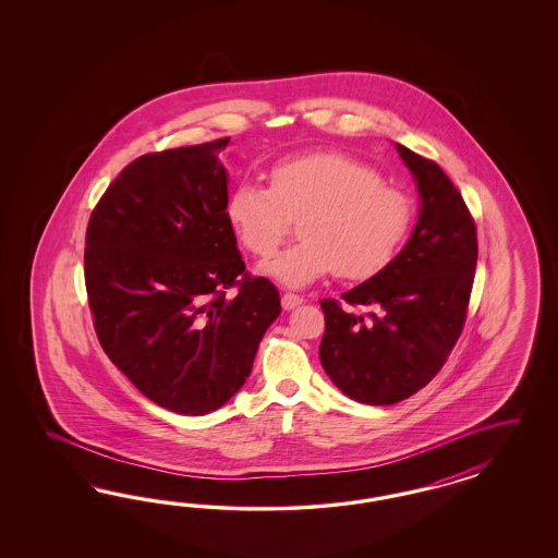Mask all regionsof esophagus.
Returning a JSON list of instances; mask_svg holds the SVG:
<instances>
[{"instance_id":"34e87169","label":"esophagus","mask_w":558,"mask_h":558,"mask_svg":"<svg viewBox=\"0 0 558 558\" xmlns=\"http://www.w3.org/2000/svg\"><path fill=\"white\" fill-rule=\"evenodd\" d=\"M301 303H303V296H299V294H294V292H284V294H282V306H284L287 311L299 306Z\"/></svg>"}]
</instances>
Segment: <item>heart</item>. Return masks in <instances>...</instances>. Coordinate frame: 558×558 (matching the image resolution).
<instances>
[{"label": "heart", "mask_w": 558, "mask_h": 558, "mask_svg": "<svg viewBox=\"0 0 558 558\" xmlns=\"http://www.w3.org/2000/svg\"><path fill=\"white\" fill-rule=\"evenodd\" d=\"M270 186L239 182L225 215L247 254L270 257L299 219L301 241L276 255L266 271L304 287L336 270L366 280L385 270L413 225V201L383 175L339 151H313L276 161Z\"/></svg>", "instance_id": "1"}]
</instances>
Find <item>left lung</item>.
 Instances as JSON below:
<instances>
[{
  "instance_id": "8db88e82",
  "label": "left lung",
  "mask_w": 558,
  "mask_h": 558,
  "mask_svg": "<svg viewBox=\"0 0 558 558\" xmlns=\"http://www.w3.org/2000/svg\"><path fill=\"white\" fill-rule=\"evenodd\" d=\"M422 196L403 252L364 284L323 299L319 357L350 399L392 405L423 389L454 350L473 290L476 225L436 161L397 143Z\"/></svg>"
}]
</instances>
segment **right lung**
I'll list each match as a JSON object with an SVG mask.
<instances>
[{
  "instance_id": "obj_1",
  "label": "right lung",
  "mask_w": 558,
  "mask_h": 558,
  "mask_svg": "<svg viewBox=\"0 0 558 558\" xmlns=\"http://www.w3.org/2000/svg\"><path fill=\"white\" fill-rule=\"evenodd\" d=\"M227 143L136 157L85 231L101 350L147 399L182 415L210 413L243 387L280 315L278 290L245 270L225 215Z\"/></svg>"
}]
</instances>
